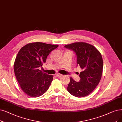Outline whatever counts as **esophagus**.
<instances>
[{"label": "esophagus", "mask_w": 122, "mask_h": 122, "mask_svg": "<svg viewBox=\"0 0 122 122\" xmlns=\"http://www.w3.org/2000/svg\"><path fill=\"white\" fill-rule=\"evenodd\" d=\"M56 76L57 77H61L62 76V75L61 74H59V73H57V74H56Z\"/></svg>", "instance_id": "obj_1"}]
</instances>
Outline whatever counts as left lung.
Wrapping results in <instances>:
<instances>
[{
    "mask_svg": "<svg viewBox=\"0 0 122 122\" xmlns=\"http://www.w3.org/2000/svg\"><path fill=\"white\" fill-rule=\"evenodd\" d=\"M65 47L75 52L77 65L82 70L79 82L71 77L67 90L76 97H86L94 90L101 79L103 68L102 55L94 46L86 42H75Z\"/></svg>",
    "mask_w": 122,
    "mask_h": 122,
    "instance_id": "left-lung-1",
    "label": "left lung"
}]
</instances>
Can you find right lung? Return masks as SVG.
Returning a JSON list of instances; mask_svg holds the SVG:
<instances>
[{"label": "right lung", "instance_id": "obj_1", "mask_svg": "<svg viewBox=\"0 0 122 122\" xmlns=\"http://www.w3.org/2000/svg\"><path fill=\"white\" fill-rule=\"evenodd\" d=\"M37 42L28 43L18 51L14 63V71L22 90L31 97H38L47 91L53 76L40 70L50 52L58 47Z\"/></svg>", "mask_w": 122, "mask_h": 122}]
</instances>
